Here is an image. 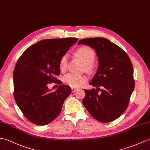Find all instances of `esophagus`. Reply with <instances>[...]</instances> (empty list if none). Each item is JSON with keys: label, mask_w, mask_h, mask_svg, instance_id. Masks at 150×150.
I'll return each instance as SVG.
<instances>
[{"label": "esophagus", "mask_w": 150, "mask_h": 150, "mask_svg": "<svg viewBox=\"0 0 150 150\" xmlns=\"http://www.w3.org/2000/svg\"><path fill=\"white\" fill-rule=\"evenodd\" d=\"M76 90H77V89H76V88H71V92L72 93H75L76 91Z\"/></svg>", "instance_id": "obj_1"}]
</instances>
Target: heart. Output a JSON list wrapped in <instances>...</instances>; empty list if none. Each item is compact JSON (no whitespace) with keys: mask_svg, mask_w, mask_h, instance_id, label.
Here are the masks:
<instances>
[{"mask_svg":"<svg viewBox=\"0 0 150 150\" xmlns=\"http://www.w3.org/2000/svg\"><path fill=\"white\" fill-rule=\"evenodd\" d=\"M76 54L86 64L88 68L91 67V63L95 59V54L91 48L88 47H82L76 50ZM67 56L64 55L59 61V68L61 70H64L67 67ZM87 76L82 75H78L69 73L64 76V82L72 88H79L87 81Z\"/></svg>","mask_w":150,"mask_h":150,"instance_id":"b5f03b06","label":"heart"}]
</instances>
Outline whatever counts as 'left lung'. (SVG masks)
Returning <instances> with one entry per match:
<instances>
[{
    "instance_id": "left-lung-1",
    "label": "left lung",
    "mask_w": 150,
    "mask_h": 150,
    "mask_svg": "<svg viewBox=\"0 0 150 150\" xmlns=\"http://www.w3.org/2000/svg\"><path fill=\"white\" fill-rule=\"evenodd\" d=\"M78 44L90 46L98 57V69L89 82L97 89H83L82 103L96 120L111 122L126 110L134 89L132 62L122 48L105 38H86Z\"/></svg>"
}]
</instances>
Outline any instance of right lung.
Here are the masks:
<instances>
[{
	"label": "right lung",
	"instance_id": "add662e5",
	"mask_svg": "<svg viewBox=\"0 0 150 150\" xmlns=\"http://www.w3.org/2000/svg\"><path fill=\"white\" fill-rule=\"evenodd\" d=\"M78 39L41 40L31 45L17 61L13 71L14 97L27 119L37 125H45L56 118L71 88L62 84L55 91L48 89L51 83L61 84L59 61Z\"/></svg>",
	"mask_w": 150,
	"mask_h": 150
}]
</instances>
